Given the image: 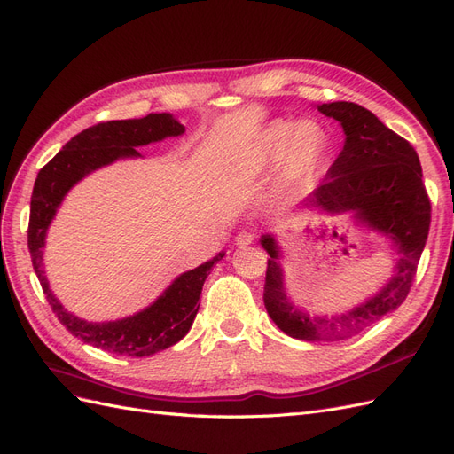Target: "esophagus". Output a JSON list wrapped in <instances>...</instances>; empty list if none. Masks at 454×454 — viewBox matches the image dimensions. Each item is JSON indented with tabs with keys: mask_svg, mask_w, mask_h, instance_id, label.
Instances as JSON below:
<instances>
[{
	"mask_svg": "<svg viewBox=\"0 0 454 454\" xmlns=\"http://www.w3.org/2000/svg\"><path fill=\"white\" fill-rule=\"evenodd\" d=\"M253 241H254V231H251V230H241L236 236L238 247H247V245H251Z\"/></svg>",
	"mask_w": 454,
	"mask_h": 454,
	"instance_id": "34e87169",
	"label": "esophagus"
}]
</instances>
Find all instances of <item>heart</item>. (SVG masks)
I'll list each match as a JSON object with an SVG mask.
<instances>
[{
	"instance_id": "1",
	"label": "heart",
	"mask_w": 454,
	"mask_h": 454,
	"mask_svg": "<svg viewBox=\"0 0 454 454\" xmlns=\"http://www.w3.org/2000/svg\"><path fill=\"white\" fill-rule=\"evenodd\" d=\"M329 152L327 129L316 120L274 121L261 140V160L266 167L279 165V183L285 190L308 184L325 165Z\"/></svg>"
}]
</instances>
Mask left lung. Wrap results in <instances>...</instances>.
<instances>
[{"mask_svg": "<svg viewBox=\"0 0 454 454\" xmlns=\"http://www.w3.org/2000/svg\"><path fill=\"white\" fill-rule=\"evenodd\" d=\"M317 110L339 121L346 138L325 183L306 200V211L352 213L357 224L390 239L399 254L394 276L377 294L349 312L309 317L287 299L274 236H262L261 243L270 254L264 283L268 316L293 339L333 342L357 334L407 299L428 239L432 205L422 183L419 155L405 138L354 102H329Z\"/></svg>", "mask_w": 454, "mask_h": 454, "instance_id": "left-lung-1", "label": "left lung"}]
</instances>
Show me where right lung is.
Instances as JSON below:
<instances>
[{
  "instance_id": "obj_1",
  "label": "right lung",
  "mask_w": 454,
  "mask_h": 454,
  "mask_svg": "<svg viewBox=\"0 0 454 454\" xmlns=\"http://www.w3.org/2000/svg\"><path fill=\"white\" fill-rule=\"evenodd\" d=\"M183 133L184 125L171 114H148L140 120L98 123L68 140L35 178L30 201L28 249L47 302L74 336L115 356L145 357L183 340L200 309L198 301L203 283L211 274V268L223 261L224 253H218L209 262L180 274L158 299L140 312L123 319L93 323L68 312L49 287L43 270L47 230L64 196L82 178L118 160L140 158L137 152L138 146L160 142L167 137H180Z\"/></svg>"
}]
</instances>
